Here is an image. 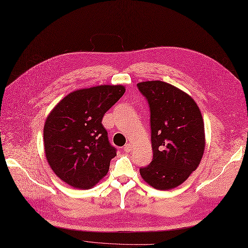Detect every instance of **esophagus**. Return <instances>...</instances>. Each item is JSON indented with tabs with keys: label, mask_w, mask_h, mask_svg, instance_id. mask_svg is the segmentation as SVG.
I'll list each match as a JSON object with an SVG mask.
<instances>
[{
	"label": "esophagus",
	"mask_w": 248,
	"mask_h": 248,
	"mask_svg": "<svg viewBox=\"0 0 248 248\" xmlns=\"http://www.w3.org/2000/svg\"><path fill=\"white\" fill-rule=\"evenodd\" d=\"M132 149H133V146H132V144H126V145L124 147V151L125 153H129V152H132Z\"/></svg>",
	"instance_id": "obj_1"
}]
</instances>
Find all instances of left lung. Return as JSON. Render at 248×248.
Returning a JSON list of instances; mask_svg holds the SVG:
<instances>
[{
  "label": "left lung",
  "mask_w": 248,
  "mask_h": 248,
  "mask_svg": "<svg viewBox=\"0 0 248 248\" xmlns=\"http://www.w3.org/2000/svg\"><path fill=\"white\" fill-rule=\"evenodd\" d=\"M151 111L153 160L140 169L141 178L158 190L185 182L199 166L205 149L201 111L184 91L164 81L138 83Z\"/></svg>",
  "instance_id": "8db88e82"
}]
</instances>
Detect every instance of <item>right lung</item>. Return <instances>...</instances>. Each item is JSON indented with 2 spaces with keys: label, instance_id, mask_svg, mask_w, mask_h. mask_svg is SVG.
<instances>
[{
  "label": "right lung",
  "instance_id": "1",
  "mask_svg": "<svg viewBox=\"0 0 248 248\" xmlns=\"http://www.w3.org/2000/svg\"><path fill=\"white\" fill-rule=\"evenodd\" d=\"M123 85L73 91L51 110L44 124V150L52 170L76 189H90L108 172L116 150L102 117L124 93Z\"/></svg>",
  "mask_w": 248,
  "mask_h": 248
}]
</instances>
